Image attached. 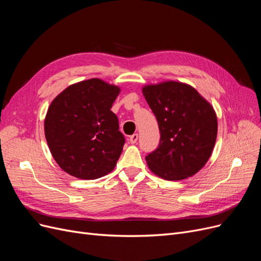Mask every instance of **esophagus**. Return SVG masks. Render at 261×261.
<instances>
[{"label":"esophagus","mask_w":261,"mask_h":261,"mask_svg":"<svg viewBox=\"0 0 261 261\" xmlns=\"http://www.w3.org/2000/svg\"><path fill=\"white\" fill-rule=\"evenodd\" d=\"M137 140H138V134H134V135H132V136H129V138H128V141L130 143H136Z\"/></svg>","instance_id":"obj_1"}]
</instances>
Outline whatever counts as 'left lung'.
I'll list each match as a JSON object with an SVG mask.
<instances>
[{
  "mask_svg": "<svg viewBox=\"0 0 261 261\" xmlns=\"http://www.w3.org/2000/svg\"><path fill=\"white\" fill-rule=\"evenodd\" d=\"M161 133L158 149L146 156L148 167L166 180L195 175L211 158L217 138L213 106L191 85L166 81L142 87Z\"/></svg>",
  "mask_w": 261,
  "mask_h": 261,
  "instance_id": "left-lung-1",
  "label": "left lung"
}]
</instances>
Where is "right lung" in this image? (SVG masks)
Segmentation results:
<instances>
[{"label": "right lung", "mask_w": 261, "mask_h": 261, "mask_svg": "<svg viewBox=\"0 0 261 261\" xmlns=\"http://www.w3.org/2000/svg\"><path fill=\"white\" fill-rule=\"evenodd\" d=\"M121 88L100 79L68 86L51 101L44 121L50 153L69 175L85 180L111 173L125 139L111 107Z\"/></svg>", "instance_id": "add662e5"}]
</instances>
